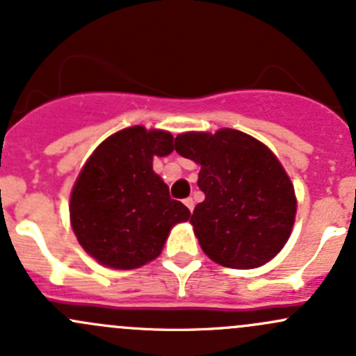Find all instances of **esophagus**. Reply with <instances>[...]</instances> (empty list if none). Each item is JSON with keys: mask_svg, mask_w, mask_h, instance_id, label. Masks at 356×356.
Listing matches in <instances>:
<instances>
[{"mask_svg": "<svg viewBox=\"0 0 356 356\" xmlns=\"http://www.w3.org/2000/svg\"><path fill=\"white\" fill-rule=\"evenodd\" d=\"M184 204L189 208V211H193V208H195V201H193V198H186Z\"/></svg>", "mask_w": 356, "mask_h": 356, "instance_id": "1", "label": "esophagus"}]
</instances>
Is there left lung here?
<instances>
[{
	"label": "left lung",
	"mask_w": 356,
	"mask_h": 356,
	"mask_svg": "<svg viewBox=\"0 0 356 356\" xmlns=\"http://www.w3.org/2000/svg\"><path fill=\"white\" fill-rule=\"evenodd\" d=\"M175 152L200 165L193 231L215 264L257 268L288 243L296 195L288 172L268 146L236 129L182 132Z\"/></svg>",
	"instance_id": "1"
}]
</instances>
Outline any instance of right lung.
I'll return each instance as SVG.
<instances>
[{
	"label": "right lung",
	"mask_w": 356,
	"mask_h": 356,
	"mask_svg": "<svg viewBox=\"0 0 356 356\" xmlns=\"http://www.w3.org/2000/svg\"><path fill=\"white\" fill-rule=\"evenodd\" d=\"M174 152V136L143 125L106 138L88 158L70 193V225L79 245L115 270L139 268L160 257L172 227L189 210L168 195L153 156Z\"/></svg>",
	"instance_id": "obj_1"
}]
</instances>
